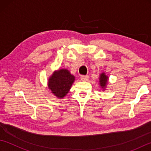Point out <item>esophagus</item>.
<instances>
[{"instance_id": "1", "label": "esophagus", "mask_w": 151, "mask_h": 151, "mask_svg": "<svg viewBox=\"0 0 151 151\" xmlns=\"http://www.w3.org/2000/svg\"><path fill=\"white\" fill-rule=\"evenodd\" d=\"M81 80L82 81H88L89 80V76L88 75L82 76H81Z\"/></svg>"}]
</instances>
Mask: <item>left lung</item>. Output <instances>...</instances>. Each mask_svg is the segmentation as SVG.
<instances>
[{
    "mask_svg": "<svg viewBox=\"0 0 151 151\" xmlns=\"http://www.w3.org/2000/svg\"><path fill=\"white\" fill-rule=\"evenodd\" d=\"M99 86H101V89H102V91H105L106 88L107 84L108 83L109 81V77L106 75V73L104 72H102L99 75Z\"/></svg>",
    "mask_w": 151,
    "mask_h": 151,
    "instance_id": "1",
    "label": "left lung"
}]
</instances>
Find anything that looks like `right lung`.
Segmentation results:
<instances>
[{
	"label": "right lung",
	"mask_w": 151,
	"mask_h": 151,
	"mask_svg": "<svg viewBox=\"0 0 151 151\" xmlns=\"http://www.w3.org/2000/svg\"><path fill=\"white\" fill-rule=\"evenodd\" d=\"M75 77L67 69L54 70L48 79V88L51 93L58 99H63L68 93Z\"/></svg>",
	"instance_id": "obj_1"
}]
</instances>
